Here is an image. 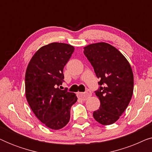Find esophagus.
Here are the masks:
<instances>
[{"instance_id":"obj_1","label":"esophagus","mask_w":152,"mask_h":152,"mask_svg":"<svg viewBox=\"0 0 152 152\" xmlns=\"http://www.w3.org/2000/svg\"><path fill=\"white\" fill-rule=\"evenodd\" d=\"M91 91H86V93H78L77 95L80 97V99L82 100H86L89 97L91 96Z\"/></svg>"}]
</instances>
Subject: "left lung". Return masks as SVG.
<instances>
[{"instance_id":"8db88e82","label":"left lung","mask_w":152,"mask_h":152,"mask_svg":"<svg viewBox=\"0 0 152 152\" xmlns=\"http://www.w3.org/2000/svg\"><path fill=\"white\" fill-rule=\"evenodd\" d=\"M84 53L99 78L95 95L100 101L93 118L103 125L113 124L127 108L134 91V75L125 57L113 45L104 42L89 44Z\"/></svg>"}]
</instances>
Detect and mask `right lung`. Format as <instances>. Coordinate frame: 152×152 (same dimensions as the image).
I'll return each mask as SVG.
<instances>
[{
    "mask_svg": "<svg viewBox=\"0 0 152 152\" xmlns=\"http://www.w3.org/2000/svg\"><path fill=\"white\" fill-rule=\"evenodd\" d=\"M74 50L72 45L64 43L43 45L26 69L27 101L37 118L52 129H60L68 123L70 108L77 100L74 93L57 87L62 84L64 68Z\"/></svg>",
    "mask_w": 152,
    "mask_h": 152,
    "instance_id": "1",
    "label": "right lung"
}]
</instances>
